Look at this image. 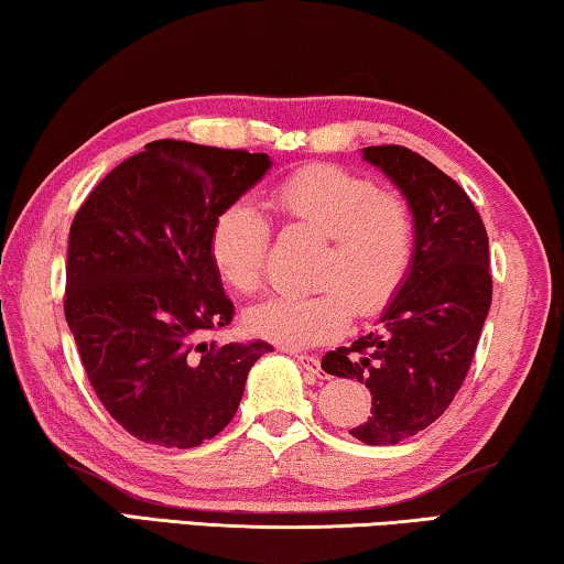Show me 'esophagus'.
<instances>
[{"instance_id": "34e87169", "label": "esophagus", "mask_w": 564, "mask_h": 564, "mask_svg": "<svg viewBox=\"0 0 564 564\" xmlns=\"http://www.w3.org/2000/svg\"><path fill=\"white\" fill-rule=\"evenodd\" d=\"M296 362L304 367L308 375L322 372V362H318V357H314V355H296Z\"/></svg>"}]
</instances>
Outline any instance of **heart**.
Returning a JSON list of instances; mask_svg holds the SVG:
<instances>
[{
  "instance_id": "obj_1",
  "label": "heart",
  "mask_w": 564,
  "mask_h": 564,
  "mask_svg": "<svg viewBox=\"0 0 564 564\" xmlns=\"http://www.w3.org/2000/svg\"><path fill=\"white\" fill-rule=\"evenodd\" d=\"M271 205L285 225L324 235L311 296H275L248 308L246 326L281 347H314L372 316L405 283L415 258V217L405 199L384 195L369 176L334 164L306 166L283 180ZM271 225L248 199L230 202L209 230V258L220 281L240 296L265 279Z\"/></svg>"
}]
</instances>
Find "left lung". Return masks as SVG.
<instances>
[{
    "mask_svg": "<svg viewBox=\"0 0 564 564\" xmlns=\"http://www.w3.org/2000/svg\"><path fill=\"white\" fill-rule=\"evenodd\" d=\"M415 217V258L380 329L324 355V372L362 382L372 410L351 435L394 445L435 423L466 380L491 306L489 235L448 174L405 147H367Z\"/></svg>",
    "mask_w": 564,
    "mask_h": 564,
    "instance_id": "1",
    "label": "left lung"
}]
</instances>
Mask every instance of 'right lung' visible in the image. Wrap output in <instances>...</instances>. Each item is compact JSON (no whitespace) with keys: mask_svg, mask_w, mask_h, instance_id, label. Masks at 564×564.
I'll return each mask as SVG.
<instances>
[{"mask_svg":"<svg viewBox=\"0 0 564 564\" xmlns=\"http://www.w3.org/2000/svg\"><path fill=\"white\" fill-rule=\"evenodd\" d=\"M268 154L159 139L108 172L70 225L65 318L90 388L133 438L195 448L240 405L265 341H207L232 322L209 230Z\"/></svg>","mask_w":564,"mask_h":564,"instance_id":"add662e5","label":"right lung"}]
</instances>
